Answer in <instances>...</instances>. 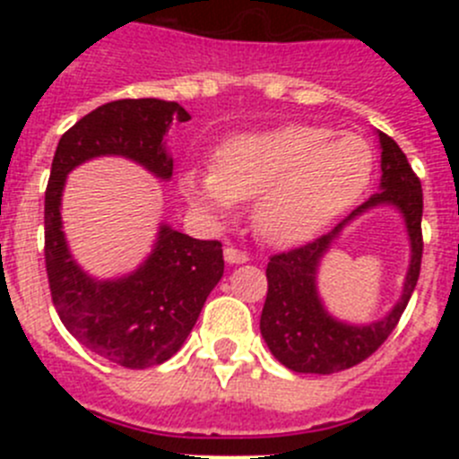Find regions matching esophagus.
Listing matches in <instances>:
<instances>
[{
	"label": "esophagus",
	"instance_id": "esophagus-1",
	"mask_svg": "<svg viewBox=\"0 0 459 459\" xmlns=\"http://www.w3.org/2000/svg\"><path fill=\"white\" fill-rule=\"evenodd\" d=\"M222 255H225L227 264H246V262H248V255L238 248H232V246H227V248L222 250Z\"/></svg>",
	"mask_w": 459,
	"mask_h": 459
}]
</instances>
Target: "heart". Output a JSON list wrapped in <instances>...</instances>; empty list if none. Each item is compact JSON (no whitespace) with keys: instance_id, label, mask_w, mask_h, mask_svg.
<instances>
[{"instance_id":"heart-1","label":"heart","mask_w":459,"mask_h":459,"mask_svg":"<svg viewBox=\"0 0 459 459\" xmlns=\"http://www.w3.org/2000/svg\"><path fill=\"white\" fill-rule=\"evenodd\" d=\"M375 156L363 137L312 124H287L225 140L216 168L186 169L181 193L211 221L237 202H255L257 232L278 246L319 234L370 186Z\"/></svg>"}]
</instances>
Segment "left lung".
<instances>
[{"label": "left lung", "instance_id": "8db88e82", "mask_svg": "<svg viewBox=\"0 0 459 459\" xmlns=\"http://www.w3.org/2000/svg\"><path fill=\"white\" fill-rule=\"evenodd\" d=\"M379 193L356 206L331 232L322 234L301 248L273 255L266 266L269 291L259 319V331L269 344L271 354L294 372L331 375L359 366L360 360L375 354L384 340L393 333L411 299L413 287L419 282L420 257H423V232H420L423 188L395 140L386 133H379ZM379 204H393L403 213L412 246V262L405 279L403 296L396 307L379 323L354 327L331 318L321 306L316 294V266L339 230L363 210Z\"/></svg>", "mask_w": 459, "mask_h": 459}]
</instances>
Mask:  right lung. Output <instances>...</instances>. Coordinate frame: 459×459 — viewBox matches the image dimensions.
I'll list each match as a JSON object with an SVG mask.
<instances>
[{
    "mask_svg": "<svg viewBox=\"0 0 459 459\" xmlns=\"http://www.w3.org/2000/svg\"><path fill=\"white\" fill-rule=\"evenodd\" d=\"M190 115L174 100L121 99L71 126L56 144L46 188V271L64 326L89 351L117 366H160L181 350L206 296L225 271L221 241H200L160 225L144 264L117 280H93L75 264L62 232L66 174L99 156H124L158 179L172 177L165 133Z\"/></svg>",
    "mask_w": 459,
    "mask_h": 459,
    "instance_id": "right-lung-1",
    "label": "right lung"
}]
</instances>
